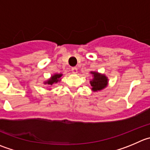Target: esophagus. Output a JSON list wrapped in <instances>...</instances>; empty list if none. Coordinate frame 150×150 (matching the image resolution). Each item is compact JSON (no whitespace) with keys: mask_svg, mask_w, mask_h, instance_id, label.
Returning <instances> with one entry per match:
<instances>
[{"mask_svg":"<svg viewBox=\"0 0 150 150\" xmlns=\"http://www.w3.org/2000/svg\"><path fill=\"white\" fill-rule=\"evenodd\" d=\"M71 71H72L73 73H74V74H76V73H77V68H76V67H72V68H71Z\"/></svg>","mask_w":150,"mask_h":150,"instance_id":"obj_1","label":"esophagus"}]
</instances>
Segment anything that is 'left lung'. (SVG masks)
<instances>
[{
  "instance_id": "obj_1",
  "label": "left lung",
  "mask_w": 150,
  "mask_h": 150,
  "mask_svg": "<svg viewBox=\"0 0 150 150\" xmlns=\"http://www.w3.org/2000/svg\"><path fill=\"white\" fill-rule=\"evenodd\" d=\"M93 74V79L91 81V85L92 86V89L94 91H100L106 87L108 84V79L104 75H100L97 72H91Z\"/></svg>"
}]
</instances>
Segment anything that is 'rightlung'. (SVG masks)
I'll return each instance as SVG.
<instances>
[{
  "label": "right lung",
  "mask_w": 150,
  "mask_h": 150,
  "mask_svg": "<svg viewBox=\"0 0 150 150\" xmlns=\"http://www.w3.org/2000/svg\"><path fill=\"white\" fill-rule=\"evenodd\" d=\"M61 76H62V74H55V75H54V76L51 77V79H49L48 82H45V84L47 83L48 85H52L54 83H57V82L59 81V79Z\"/></svg>",
  "instance_id": "1"
}]
</instances>
